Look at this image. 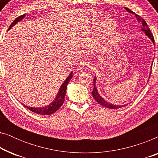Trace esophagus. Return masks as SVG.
Here are the masks:
<instances>
[{
  "mask_svg": "<svg viewBox=\"0 0 158 158\" xmlns=\"http://www.w3.org/2000/svg\"><path fill=\"white\" fill-rule=\"evenodd\" d=\"M89 64V62H88L87 60H82L78 63L77 66V70L78 72H82V71L85 70V69L87 68Z\"/></svg>",
  "mask_w": 158,
  "mask_h": 158,
  "instance_id": "obj_1",
  "label": "esophagus"
}]
</instances>
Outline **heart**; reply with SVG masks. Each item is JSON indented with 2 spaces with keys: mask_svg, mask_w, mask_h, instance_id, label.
I'll list each match as a JSON object with an SVG mask.
<instances>
[{
  "mask_svg": "<svg viewBox=\"0 0 158 158\" xmlns=\"http://www.w3.org/2000/svg\"><path fill=\"white\" fill-rule=\"evenodd\" d=\"M102 17L97 19L96 20L94 21V24L98 26L102 23ZM116 29H117V22H116L115 19H108L104 21V22L101 25V33L104 37H109V36L113 35L115 33Z\"/></svg>",
  "mask_w": 158,
  "mask_h": 158,
  "instance_id": "heart-1",
  "label": "heart"
}]
</instances>
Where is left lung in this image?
Segmentation results:
<instances>
[{"instance_id": "8db88e82", "label": "left lung", "mask_w": 158, "mask_h": 158, "mask_svg": "<svg viewBox=\"0 0 158 158\" xmlns=\"http://www.w3.org/2000/svg\"><path fill=\"white\" fill-rule=\"evenodd\" d=\"M124 8L127 10V12L129 13V14H132L135 15V16H136V18H137V19L138 22H139L140 24H141V27H141V29H140V30H141L142 31H143L144 34H145V35L148 36V37L150 39L151 41H152L153 44H155L154 37H153V35L152 34V33H151L150 30V29H149V27H148V24H147L146 21H144L141 16H139V15L136 14L135 13H134L132 10H131L130 9H129V8H127L126 7H124ZM151 69H152V65H151ZM151 71H152V70H151ZM151 71H150V74H151ZM96 81H97V77H96V76H95L94 79V90H93V91H92V95H93V97H94L95 100H96L97 102L99 103V104L102 105L103 106H104L106 108H108V109H120V108L126 106L128 105V103H127V104H123V105H116V104H113V103L108 102V101H106L105 99L103 98L100 94H99L98 90V89H97V88L96 86ZM148 81H149V79H148Z\"/></svg>"}]
</instances>
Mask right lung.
Listing matches in <instances>:
<instances>
[{"instance_id": "obj_1", "label": "right lung", "mask_w": 158, "mask_h": 158, "mask_svg": "<svg viewBox=\"0 0 158 158\" xmlns=\"http://www.w3.org/2000/svg\"><path fill=\"white\" fill-rule=\"evenodd\" d=\"M25 17H26V14H23L15 19V20L11 23V24L10 25L8 31H9V29H11L14 25H16L19 21H21L22 19H24ZM72 77H73V72H71L70 73V75H69L68 77L66 78L65 81L63 82V83L62 84L61 86H60V89L58 90V93L55 99H54L52 102L49 103V105L45 106H42V107L35 108V107L29 106L23 104V103H22V104L27 109L30 110L31 111L34 112V113L40 114V115H50V114H52L53 113H55V111H57V110L62 106V105L63 104L64 101V96H65L66 95L67 86H68V84L69 83V82L70 81V80Z\"/></svg>"}]
</instances>
